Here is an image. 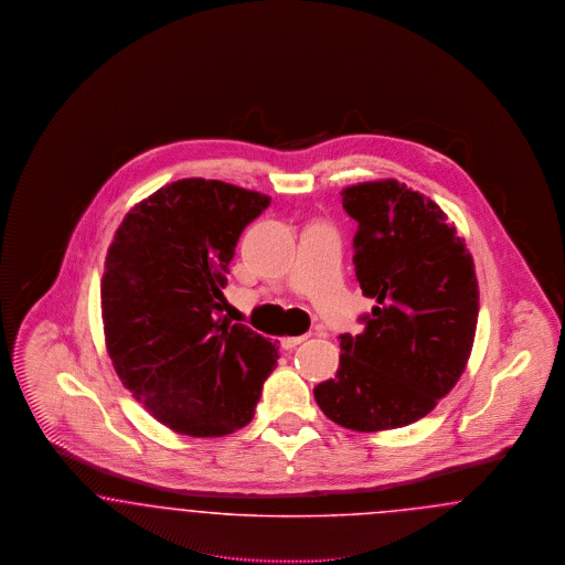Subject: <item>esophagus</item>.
Masks as SVG:
<instances>
[{
	"instance_id": "34e87169",
	"label": "esophagus",
	"mask_w": 565,
	"mask_h": 565,
	"mask_svg": "<svg viewBox=\"0 0 565 565\" xmlns=\"http://www.w3.org/2000/svg\"><path fill=\"white\" fill-rule=\"evenodd\" d=\"M307 339V334H298V337H284L281 339V348L284 350H295L296 345H300Z\"/></svg>"
}]
</instances>
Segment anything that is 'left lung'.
<instances>
[{
  "instance_id": "8db88e82",
  "label": "left lung",
  "mask_w": 565,
  "mask_h": 565,
  "mask_svg": "<svg viewBox=\"0 0 565 565\" xmlns=\"http://www.w3.org/2000/svg\"><path fill=\"white\" fill-rule=\"evenodd\" d=\"M341 196L358 222L355 277L375 307L360 318V334L339 337V371L313 394L348 430L403 428L426 417L466 369L479 320L475 263L445 212L396 180Z\"/></svg>"
}]
</instances>
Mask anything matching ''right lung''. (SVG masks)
<instances>
[{"instance_id": "add662e5", "label": "right lung", "mask_w": 565, "mask_h": 565, "mask_svg": "<svg viewBox=\"0 0 565 565\" xmlns=\"http://www.w3.org/2000/svg\"><path fill=\"white\" fill-rule=\"evenodd\" d=\"M267 194L189 178L125 215L106 256L102 316L111 364L162 426L224 436L247 426L277 348L220 313L228 263Z\"/></svg>"}]
</instances>
